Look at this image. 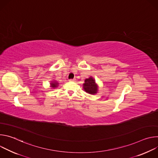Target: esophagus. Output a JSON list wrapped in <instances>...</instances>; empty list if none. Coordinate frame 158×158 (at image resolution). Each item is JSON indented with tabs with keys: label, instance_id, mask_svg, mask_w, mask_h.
Returning <instances> with one entry per match:
<instances>
[{
	"label": "esophagus",
	"instance_id": "obj_1",
	"mask_svg": "<svg viewBox=\"0 0 158 158\" xmlns=\"http://www.w3.org/2000/svg\"><path fill=\"white\" fill-rule=\"evenodd\" d=\"M75 81H76V79H69V82H74Z\"/></svg>",
	"mask_w": 158,
	"mask_h": 158
}]
</instances>
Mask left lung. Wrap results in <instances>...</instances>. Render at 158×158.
I'll use <instances>...</instances> for the list:
<instances>
[{"label": "left lung", "mask_w": 158, "mask_h": 158, "mask_svg": "<svg viewBox=\"0 0 158 158\" xmlns=\"http://www.w3.org/2000/svg\"><path fill=\"white\" fill-rule=\"evenodd\" d=\"M82 86L84 91L91 95L97 94L99 91V86L96 84V80L92 76H90L89 78L85 79Z\"/></svg>", "instance_id": "1"}]
</instances>
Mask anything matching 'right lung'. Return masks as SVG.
I'll use <instances>...</instances> for the list:
<instances>
[{
  "mask_svg": "<svg viewBox=\"0 0 158 158\" xmlns=\"http://www.w3.org/2000/svg\"><path fill=\"white\" fill-rule=\"evenodd\" d=\"M59 83L57 82V81H55V80H52V81H51L50 82V87H51V89H56L57 88L58 86H59Z\"/></svg>",
  "mask_w": 158,
  "mask_h": 158,
  "instance_id": "add662e5",
  "label": "right lung"
}]
</instances>
